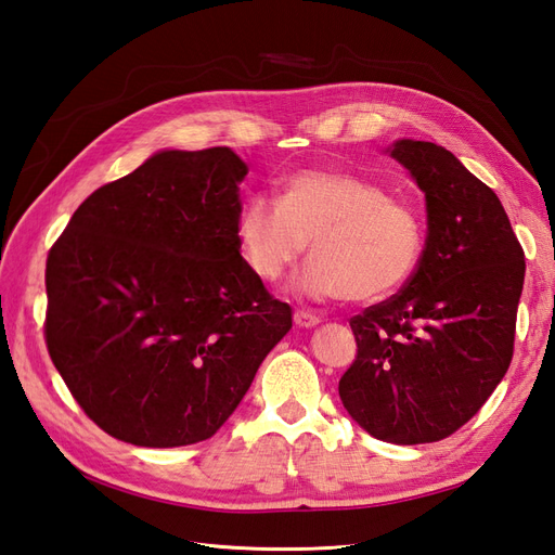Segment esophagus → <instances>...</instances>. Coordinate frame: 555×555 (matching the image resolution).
Listing matches in <instances>:
<instances>
[{
	"instance_id": "obj_1",
	"label": "esophagus",
	"mask_w": 555,
	"mask_h": 555,
	"mask_svg": "<svg viewBox=\"0 0 555 555\" xmlns=\"http://www.w3.org/2000/svg\"><path fill=\"white\" fill-rule=\"evenodd\" d=\"M294 322H296V326H300V328H312V326H317L319 322H322V319H319V317L312 314V312L296 310V312H294Z\"/></svg>"
}]
</instances>
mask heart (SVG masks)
Listing matches in <instances>:
<instances>
[{
  "mask_svg": "<svg viewBox=\"0 0 555 555\" xmlns=\"http://www.w3.org/2000/svg\"><path fill=\"white\" fill-rule=\"evenodd\" d=\"M238 243L251 273L278 282L304 257L298 287L312 298L367 304L393 294L422 259V217L382 184L347 171H300L278 204L251 196L238 215Z\"/></svg>",
  "mask_w": 555,
  "mask_h": 555,
  "instance_id": "obj_1",
  "label": "heart"
}]
</instances>
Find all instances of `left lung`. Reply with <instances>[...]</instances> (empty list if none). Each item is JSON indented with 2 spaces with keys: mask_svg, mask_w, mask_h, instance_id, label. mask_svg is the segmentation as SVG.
Returning a JSON list of instances; mask_svg holds the SVG:
<instances>
[{
  "mask_svg": "<svg viewBox=\"0 0 555 555\" xmlns=\"http://www.w3.org/2000/svg\"><path fill=\"white\" fill-rule=\"evenodd\" d=\"M426 194L428 236L405 287L349 319L345 410L377 440L426 444L473 418L514 354L526 259L495 192L442 145L389 150Z\"/></svg>",
  "mask_w": 555,
  "mask_h": 555,
  "instance_id": "8db88e82",
  "label": "left lung"
}]
</instances>
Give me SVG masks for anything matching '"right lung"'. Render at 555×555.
Instances as JSON below:
<instances>
[{
	"label": "right lung",
	"mask_w": 555,
	"mask_h": 555,
	"mask_svg": "<svg viewBox=\"0 0 555 555\" xmlns=\"http://www.w3.org/2000/svg\"><path fill=\"white\" fill-rule=\"evenodd\" d=\"M245 162L164 150L92 192L48 251L46 345L111 438L204 442L292 328L241 257Z\"/></svg>",
	"instance_id": "add662e5"
}]
</instances>
